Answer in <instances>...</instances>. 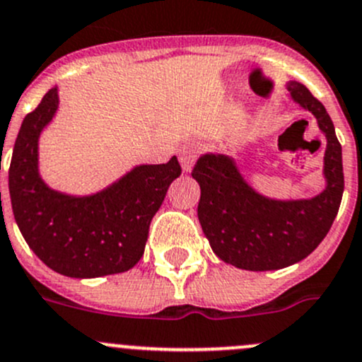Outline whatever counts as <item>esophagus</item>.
<instances>
[{"label": "esophagus", "mask_w": 362, "mask_h": 362, "mask_svg": "<svg viewBox=\"0 0 362 362\" xmlns=\"http://www.w3.org/2000/svg\"><path fill=\"white\" fill-rule=\"evenodd\" d=\"M199 152V146L196 143H185L184 146L180 148V163L184 171H191L192 164H194L196 156Z\"/></svg>", "instance_id": "obj_1"}]
</instances>
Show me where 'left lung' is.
<instances>
[{
    "mask_svg": "<svg viewBox=\"0 0 362 362\" xmlns=\"http://www.w3.org/2000/svg\"><path fill=\"white\" fill-rule=\"evenodd\" d=\"M290 97L317 118L325 136L324 191L313 198L276 199L252 189L237 160L206 152L192 168L199 184L198 219L212 251L244 270H278L306 258L318 247L341 203L343 160L334 124L304 84L288 81Z\"/></svg>",
    "mask_w": 362,
    "mask_h": 362,
    "instance_id": "left-lung-1",
    "label": "left lung"
}]
</instances>
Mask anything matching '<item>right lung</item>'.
Listing matches in <instances>:
<instances>
[{
	"instance_id": "right-lung-1",
	"label": "right lung",
	"mask_w": 362,
	"mask_h": 362,
	"mask_svg": "<svg viewBox=\"0 0 362 362\" xmlns=\"http://www.w3.org/2000/svg\"><path fill=\"white\" fill-rule=\"evenodd\" d=\"M59 106L58 86L26 115L13 145L8 191L13 217L31 251L54 272L92 279L132 269L145 252L150 223L180 177L177 157L138 164L92 194L49 187L38 170V139Z\"/></svg>"
}]
</instances>
